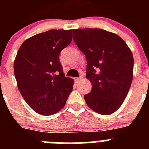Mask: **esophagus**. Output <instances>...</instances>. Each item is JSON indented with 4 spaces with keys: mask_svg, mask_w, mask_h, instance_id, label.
I'll return each mask as SVG.
<instances>
[{
    "mask_svg": "<svg viewBox=\"0 0 149 149\" xmlns=\"http://www.w3.org/2000/svg\"><path fill=\"white\" fill-rule=\"evenodd\" d=\"M81 79H82V77H77V78H75V81H76V82H79V81H81Z\"/></svg>",
    "mask_w": 149,
    "mask_h": 149,
    "instance_id": "1",
    "label": "esophagus"
}]
</instances>
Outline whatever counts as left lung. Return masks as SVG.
I'll list each match as a JSON object with an SVG mask.
<instances>
[{
    "label": "left lung",
    "instance_id": "obj_1",
    "mask_svg": "<svg viewBox=\"0 0 149 149\" xmlns=\"http://www.w3.org/2000/svg\"><path fill=\"white\" fill-rule=\"evenodd\" d=\"M73 40L86 56V77L93 89L84 95L95 112L110 115L121 107L133 80L134 57L119 36L101 29L73 30Z\"/></svg>",
    "mask_w": 149,
    "mask_h": 149
}]
</instances>
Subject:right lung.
Instances as JSON below:
<instances>
[{
  "instance_id": "obj_1",
  "label": "right lung",
  "mask_w": 149,
  "mask_h": 149,
  "mask_svg": "<svg viewBox=\"0 0 149 149\" xmlns=\"http://www.w3.org/2000/svg\"><path fill=\"white\" fill-rule=\"evenodd\" d=\"M72 40V30H51L27 39L18 49L14 62L18 88L37 113H56L72 93L74 81L65 77L59 57Z\"/></svg>"
}]
</instances>
